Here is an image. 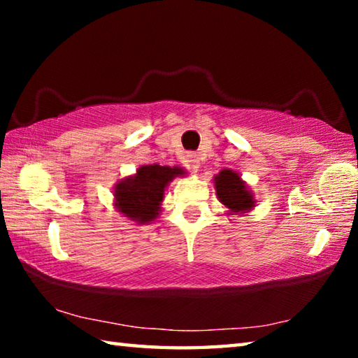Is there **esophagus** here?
Returning <instances> with one entry per match:
<instances>
[{"label":"esophagus","mask_w":358,"mask_h":358,"mask_svg":"<svg viewBox=\"0 0 358 358\" xmlns=\"http://www.w3.org/2000/svg\"><path fill=\"white\" fill-rule=\"evenodd\" d=\"M185 162L187 164V167L192 169V171H197L201 167V157L196 153H187L185 157Z\"/></svg>","instance_id":"34e87169"}]
</instances>
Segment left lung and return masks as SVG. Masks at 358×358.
<instances>
[{
  "label": "left lung",
  "instance_id": "8db88e82",
  "mask_svg": "<svg viewBox=\"0 0 358 358\" xmlns=\"http://www.w3.org/2000/svg\"><path fill=\"white\" fill-rule=\"evenodd\" d=\"M215 189L220 202L227 208V215H243L256 207V199L240 173L222 169L215 175Z\"/></svg>",
  "mask_w": 358,
  "mask_h": 358
}]
</instances>
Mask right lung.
<instances>
[{
	"label": "right lung",
	"mask_w": 358,
	"mask_h": 358,
	"mask_svg": "<svg viewBox=\"0 0 358 358\" xmlns=\"http://www.w3.org/2000/svg\"><path fill=\"white\" fill-rule=\"evenodd\" d=\"M183 175L186 171L178 166H141L134 175L121 178L113 186V207L138 226L153 222L159 216L166 187L175 177Z\"/></svg>",
	"instance_id": "add662e5"
}]
</instances>
